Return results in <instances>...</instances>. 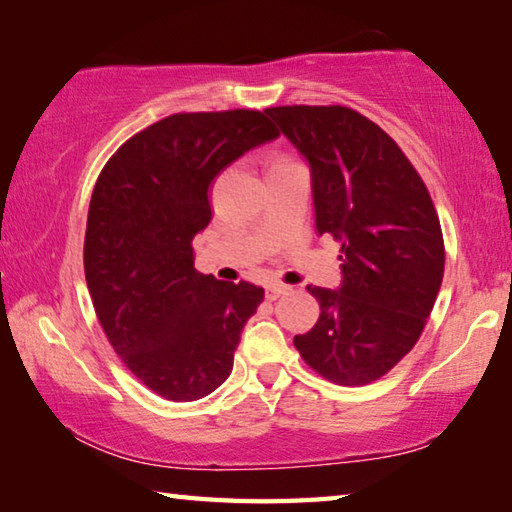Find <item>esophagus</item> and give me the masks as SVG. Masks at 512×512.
Instances as JSON below:
<instances>
[{"mask_svg": "<svg viewBox=\"0 0 512 512\" xmlns=\"http://www.w3.org/2000/svg\"><path fill=\"white\" fill-rule=\"evenodd\" d=\"M287 291H289L287 284L273 282V284H268V287H266V298L268 300H277L280 296H284V293H287Z\"/></svg>", "mask_w": 512, "mask_h": 512, "instance_id": "1", "label": "esophagus"}]
</instances>
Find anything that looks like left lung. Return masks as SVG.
<instances>
[{"label": "left lung", "instance_id": "obj_1", "mask_svg": "<svg viewBox=\"0 0 512 512\" xmlns=\"http://www.w3.org/2000/svg\"><path fill=\"white\" fill-rule=\"evenodd\" d=\"M266 115L309 164L318 235L341 244V284L307 287L320 316L293 345L334 384H370L411 352L438 298L436 207L400 146L359 112L280 106Z\"/></svg>", "mask_w": 512, "mask_h": 512}]
</instances>
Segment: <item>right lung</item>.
Listing matches in <instances>:
<instances>
[{"mask_svg": "<svg viewBox=\"0 0 512 512\" xmlns=\"http://www.w3.org/2000/svg\"><path fill=\"white\" fill-rule=\"evenodd\" d=\"M277 135L257 110L171 115L119 146L94 185L83 248L94 311L128 370L167 400H201L228 379L264 300L255 284L196 271L192 244L212 221L214 178Z\"/></svg>", "mask_w": 512, "mask_h": 512, "instance_id": "1", "label": "right lung"}]
</instances>
